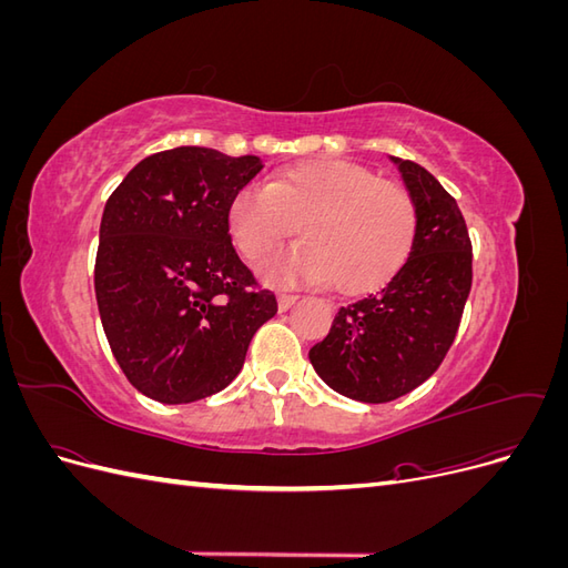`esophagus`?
<instances>
[{
  "label": "esophagus",
  "mask_w": 568,
  "mask_h": 568,
  "mask_svg": "<svg viewBox=\"0 0 568 568\" xmlns=\"http://www.w3.org/2000/svg\"><path fill=\"white\" fill-rule=\"evenodd\" d=\"M298 303V296H294V294H280L277 296V305H280V313H286L291 305H296Z\"/></svg>",
  "instance_id": "esophagus-1"
}]
</instances>
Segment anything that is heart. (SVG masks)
<instances>
[{
  "label": "heart",
  "mask_w": 568,
  "mask_h": 568,
  "mask_svg": "<svg viewBox=\"0 0 568 568\" xmlns=\"http://www.w3.org/2000/svg\"><path fill=\"white\" fill-rule=\"evenodd\" d=\"M296 244L265 265L277 284L332 282L341 294H367L403 267L415 244L417 209L400 184L341 159L301 163L267 186L232 199L230 230L248 261H263L296 232Z\"/></svg>",
  "instance_id": "1"
}]
</instances>
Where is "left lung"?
Masks as SVG:
<instances>
[{
	"label": "left lung",
	"mask_w": 568,
	"mask_h": 568,
	"mask_svg": "<svg viewBox=\"0 0 568 568\" xmlns=\"http://www.w3.org/2000/svg\"><path fill=\"white\" fill-rule=\"evenodd\" d=\"M390 161L417 209L415 244L386 286L341 307L311 348L320 379L359 403H390L424 384L450 351L471 291V242L457 201L419 163Z\"/></svg>",
	"instance_id": "obj_1"
}]
</instances>
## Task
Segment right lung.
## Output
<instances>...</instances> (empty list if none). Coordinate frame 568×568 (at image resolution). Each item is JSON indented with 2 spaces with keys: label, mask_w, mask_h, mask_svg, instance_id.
Wrapping results in <instances>:
<instances>
[{
  "label": "right lung",
  "mask_w": 568,
  "mask_h": 568,
  "mask_svg": "<svg viewBox=\"0 0 568 568\" xmlns=\"http://www.w3.org/2000/svg\"><path fill=\"white\" fill-rule=\"evenodd\" d=\"M261 170L257 156L178 146L136 163L106 201L97 305L120 369L151 400L194 403L230 386L277 315L230 236L232 199Z\"/></svg>",
  "instance_id": "add662e5"
}]
</instances>
